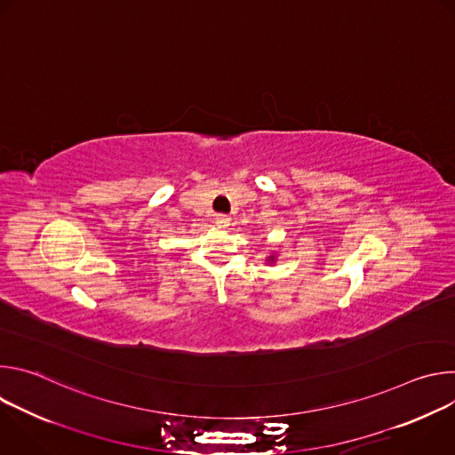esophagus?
I'll return each mask as SVG.
<instances>
[{"instance_id": "obj_1", "label": "esophagus", "mask_w": 455, "mask_h": 455, "mask_svg": "<svg viewBox=\"0 0 455 455\" xmlns=\"http://www.w3.org/2000/svg\"><path fill=\"white\" fill-rule=\"evenodd\" d=\"M214 221H216V225L221 227V228H227V227L230 225V218L225 216V214H218V216L214 218Z\"/></svg>"}]
</instances>
